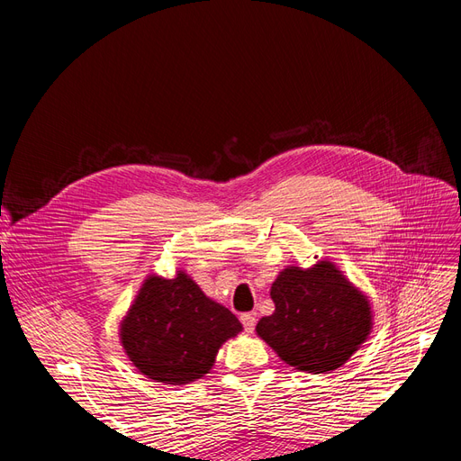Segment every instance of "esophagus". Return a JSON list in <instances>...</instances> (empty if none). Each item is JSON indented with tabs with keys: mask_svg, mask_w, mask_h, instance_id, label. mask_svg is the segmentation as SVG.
Instances as JSON below:
<instances>
[{
	"mask_svg": "<svg viewBox=\"0 0 461 461\" xmlns=\"http://www.w3.org/2000/svg\"><path fill=\"white\" fill-rule=\"evenodd\" d=\"M240 321H242L246 332H254V329H256V313H242Z\"/></svg>",
	"mask_w": 461,
	"mask_h": 461,
	"instance_id": "1",
	"label": "esophagus"
}]
</instances>
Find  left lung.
Here are the masks:
<instances>
[{
  "label": "left lung",
  "instance_id": "1",
  "mask_svg": "<svg viewBox=\"0 0 461 461\" xmlns=\"http://www.w3.org/2000/svg\"><path fill=\"white\" fill-rule=\"evenodd\" d=\"M271 298L275 312L259 319L258 337L300 371L339 369L371 332L367 296L330 261L286 267L273 283Z\"/></svg>",
  "mask_w": 461,
  "mask_h": 461
}]
</instances>
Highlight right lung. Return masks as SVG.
<instances>
[{
  "instance_id": "right-lung-1",
  "label": "right lung",
  "mask_w": 461,
  "mask_h": 461,
  "mask_svg": "<svg viewBox=\"0 0 461 461\" xmlns=\"http://www.w3.org/2000/svg\"><path fill=\"white\" fill-rule=\"evenodd\" d=\"M240 330L232 312L178 271L175 278H146L121 323V344L148 379L188 384L209 373L222 342Z\"/></svg>"
}]
</instances>
